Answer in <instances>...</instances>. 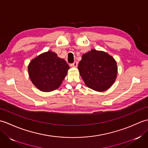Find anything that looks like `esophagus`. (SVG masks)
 I'll use <instances>...</instances> for the list:
<instances>
[{
  "mask_svg": "<svg viewBox=\"0 0 148 148\" xmlns=\"http://www.w3.org/2000/svg\"><path fill=\"white\" fill-rule=\"evenodd\" d=\"M77 65H78V64H77V62H76V61L71 64V66L72 67H77Z\"/></svg>",
  "mask_w": 148,
  "mask_h": 148,
  "instance_id": "obj_1",
  "label": "esophagus"
}]
</instances>
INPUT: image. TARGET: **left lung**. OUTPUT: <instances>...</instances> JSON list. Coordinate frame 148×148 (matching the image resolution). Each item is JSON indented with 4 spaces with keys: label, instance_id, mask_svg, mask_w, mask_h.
<instances>
[{
    "label": "left lung",
    "instance_id": "left-lung-1",
    "mask_svg": "<svg viewBox=\"0 0 148 148\" xmlns=\"http://www.w3.org/2000/svg\"><path fill=\"white\" fill-rule=\"evenodd\" d=\"M78 70L86 85L97 92L111 87L117 77V64L106 52L92 49L82 56Z\"/></svg>",
    "mask_w": 148,
    "mask_h": 148
}]
</instances>
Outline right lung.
I'll use <instances>...</instances> for the list:
<instances>
[{
	"label": "right lung",
	"mask_w": 148,
	"mask_h": 148,
	"mask_svg": "<svg viewBox=\"0 0 148 148\" xmlns=\"http://www.w3.org/2000/svg\"><path fill=\"white\" fill-rule=\"evenodd\" d=\"M69 69L65 60L48 51L34 58L28 71L34 85L42 92H49L58 88Z\"/></svg>",
	"instance_id": "1"
}]
</instances>
